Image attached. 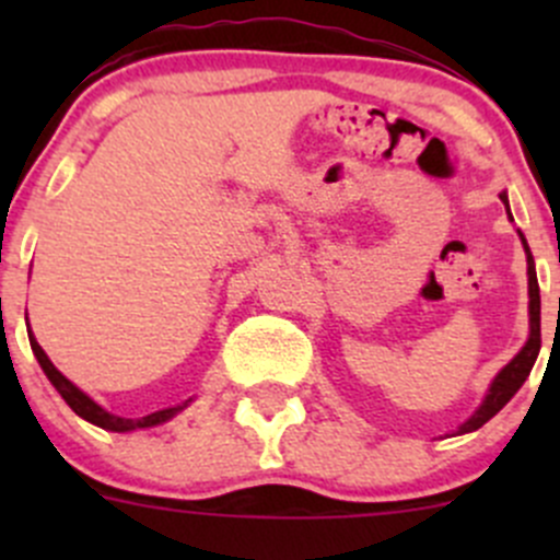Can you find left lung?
<instances>
[{
    "instance_id": "left-lung-1",
    "label": "left lung",
    "mask_w": 560,
    "mask_h": 560,
    "mask_svg": "<svg viewBox=\"0 0 560 560\" xmlns=\"http://www.w3.org/2000/svg\"><path fill=\"white\" fill-rule=\"evenodd\" d=\"M501 202L506 206V213H510V200H506V191H501ZM512 219V213H510ZM517 235H521L523 241V248H525V262H528V341L523 343L521 352L515 354V358L510 360V363L504 365V369L495 374V380L490 382L488 393H485L482 404L477 406V411H474L471 417H468L466 422H460L457 425V431L453 436H460V433H471L477 431V428H482L485 422L490 420V417L499 415L501 409H504L506 404L512 400V395L517 393V389L523 387V382L528 380L530 369H534L536 363V354H539V347H541V301H539V281H536V265H534V257H530V248L525 244L523 233L517 230Z\"/></svg>"
}]
</instances>
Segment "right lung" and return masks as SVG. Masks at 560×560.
Wrapping results in <instances>:
<instances>
[{"label":"right lung","instance_id":"right-lung-1","mask_svg":"<svg viewBox=\"0 0 560 560\" xmlns=\"http://www.w3.org/2000/svg\"><path fill=\"white\" fill-rule=\"evenodd\" d=\"M30 325V322H26ZM30 343H32V352H35L39 369L45 371V376H48V382L59 389L61 398L67 400V406H70L72 411H75L78 417H83L86 422H92V425L103 428V431H113V433H129V431H140V428H154V425H162V422L173 420L178 411H184L186 406L191 404L195 398H186L184 404H175V406H167V409H160V411H151V415L145 417H138V420H129V417H118V415H110V411L103 409V406L97 404L94 398H89L86 393H83L81 387L72 385L70 380H67L65 374H61L59 369H56L54 363H50L48 354L43 352V347L37 343L35 336H30Z\"/></svg>","mask_w":560,"mask_h":560}]
</instances>
